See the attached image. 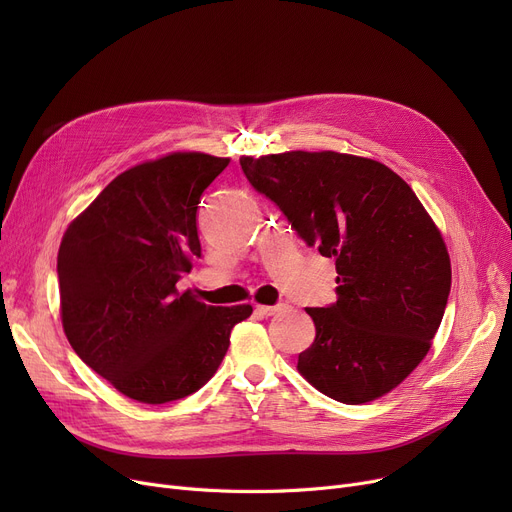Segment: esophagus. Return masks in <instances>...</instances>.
Wrapping results in <instances>:
<instances>
[{"label": "esophagus", "mask_w": 512, "mask_h": 512, "mask_svg": "<svg viewBox=\"0 0 512 512\" xmlns=\"http://www.w3.org/2000/svg\"><path fill=\"white\" fill-rule=\"evenodd\" d=\"M284 309H286V305H257V311L261 315H265V317H272V315H276V313H280Z\"/></svg>", "instance_id": "esophagus-1"}]
</instances>
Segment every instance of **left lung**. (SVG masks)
Wrapping results in <instances>:
<instances>
[{
	"label": "left lung",
	"instance_id": "left-lung-1",
	"mask_svg": "<svg viewBox=\"0 0 512 512\" xmlns=\"http://www.w3.org/2000/svg\"><path fill=\"white\" fill-rule=\"evenodd\" d=\"M257 193L336 261L338 301L307 307L303 378L344 405L388 394L423 361L450 294V257L413 188L375 159L336 151L240 157Z\"/></svg>",
	"mask_w": 512,
	"mask_h": 512
}]
</instances>
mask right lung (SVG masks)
<instances>
[{"mask_svg":"<svg viewBox=\"0 0 512 512\" xmlns=\"http://www.w3.org/2000/svg\"><path fill=\"white\" fill-rule=\"evenodd\" d=\"M230 164L170 153L107 184L58 253L62 326L74 353L124 396L164 405L205 386L251 305L213 307L178 292L201 257L197 207Z\"/></svg>","mask_w":512,"mask_h":512,"instance_id":"obj_1","label":"right lung"}]
</instances>
